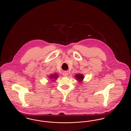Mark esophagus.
Returning a JSON list of instances; mask_svg holds the SVG:
<instances>
[{"label": "esophagus", "mask_w": 131, "mask_h": 131, "mask_svg": "<svg viewBox=\"0 0 131 131\" xmlns=\"http://www.w3.org/2000/svg\"><path fill=\"white\" fill-rule=\"evenodd\" d=\"M63 75H64V76H67L68 75V72L67 71H64V72H63Z\"/></svg>", "instance_id": "34e87169"}]
</instances>
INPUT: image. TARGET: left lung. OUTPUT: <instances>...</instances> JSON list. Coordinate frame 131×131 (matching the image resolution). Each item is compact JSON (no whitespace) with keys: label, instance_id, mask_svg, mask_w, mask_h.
Wrapping results in <instances>:
<instances>
[{"label":"left lung","instance_id":"obj_1","mask_svg":"<svg viewBox=\"0 0 131 131\" xmlns=\"http://www.w3.org/2000/svg\"><path fill=\"white\" fill-rule=\"evenodd\" d=\"M75 77L77 78V79L78 80H79V81H80V82H81V81L83 79V78H84L83 75H82V74H78L75 75Z\"/></svg>","mask_w":131,"mask_h":131}]
</instances>
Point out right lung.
Masks as SVG:
<instances>
[{
  "instance_id": "obj_1",
  "label": "right lung",
  "mask_w": 131,
  "mask_h": 131,
  "mask_svg": "<svg viewBox=\"0 0 131 131\" xmlns=\"http://www.w3.org/2000/svg\"><path fill=\"white\" fill-rule=\"evenodd\" d=\"M57 75L56 74H55L54 75H51V77H50V79H56L57 78Z\"/></svg>"
}]
</instances>
